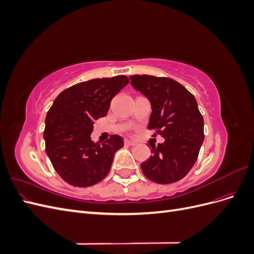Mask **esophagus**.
<instances>
[{
    "label": "esophagus",
    "mask_w": 254,
    "mask_h": 254,
    "mask_svg": "<svg viewBox=\"0 0 254 254\" xmlns=\"http://www.w3.org/2000/svg\"><path fill=\"white\" fill-rule=\"evenodd\" d=\"M125 144L126 145H128V146H134V145H136V142L135 141H131V140H125Z\"/></svg>",
    "instance_id": "esophagus-1"
}]
</instances>
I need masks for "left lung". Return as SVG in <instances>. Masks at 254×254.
I'll use <instances>...</instances> for the list:
<instances>
[{"label":"left lung","mask_w":254,"mask_h":254,"mask_svg":"<svg viewBox=\"0 0 254 254\" xmlns=\"http://www.w3.org/2000/svg\"><path fill=\"white\" fill-rule=\"evenodd\" d=\"M129 78L131 86L150 102L148 129H155L165 139L158 146L150 145L152 155L141 164L142 172L156 183L179 181L194 166L204 139L203 118L196 99L172 78L151 75Z\"/></svg>","instance_id":"obj_1"}]
</instances>
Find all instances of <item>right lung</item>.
Masks as SVG:
<instances>
[{"mask_svg": "<svg viewBox=\"0 0 254 254\" xmlns=\"http://www.w3.org/2000/svg\"><path fill=\"white\" fill-rule=\"evenodd\" d=\"M129 82L125 75L95 78L65 89L45 118V151L66 183L87 188L108 175L115 152L124 146L112 134L99 144L91 140L94 121L106 117L111 99Z\"/></svg>", "mask_w": 254, "mask_h": 254, "instance_id": "add662e5", "label": "right lung"}]
</instances>
